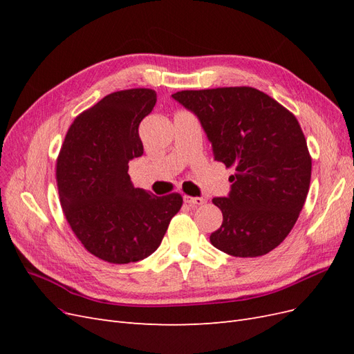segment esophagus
I'll return each mask as SVG.
<instances>
[{"instance_id": "34e87169", "label": "esophagus", "mask_w": 354, "mask_h": 354, "mask_svg": "<svg viewBox=\"0 0 354 354\" xmlns=\"http://www.w3.org/2000/svg\"><path fill=\"white\" fill-rule=\"evenodd\" d=\"M183 199H185L186 203H189V205H202V203H205V199L199 198V196H187V195H185Z\"/></svg>"}]
</instances>
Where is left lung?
I'll return each instance as SVG.
<instances>
[{"label":"left lung","instance_id":"1","mask_svg":"<svg viewBox=\"0 0 354 354\" xmlns=\"http://www.w3.org/2000/svg\"><path fill=\"white\" fill-rule=\"evenodd\" d=\"M173 99L194 112L214 159L233 168L209 241L233 257H260L288 236L306 202L312 158L297 118L252 87L186 90Z\"/></svg>","mask_w":354,"mask_h":354}]
</instances>
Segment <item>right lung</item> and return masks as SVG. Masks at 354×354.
Here are the masks:
<instances>
[{"instance_id":"add662e5","label":"right lung","mask_w":354,"mask_h":354,"mask_svg":"<svg viewBox=\"0 0 354 354\" xmlns=\"http://www.w3.org/2000/svg\"><path fill=\"white\" fill-rule=\"evenodd\" d=\"M156 93L116 91L71 125L57 158V189L72 232L93 255L113 264L140 261L162 242L180 211L178 194L155 196L134 187L128 162L143 155L138 125Z\"/></svg>"}]
</instances>
